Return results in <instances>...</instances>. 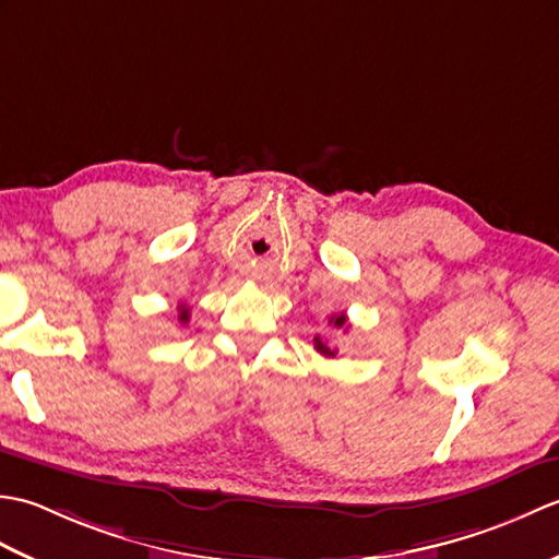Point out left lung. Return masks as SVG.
Here are the masks:
<instances>
[{"mask_svg": "<svg viewBox=\"0 0 559 559\" xmlns=\"http://www.w3.org/2000/svg\"><path fill=\"white\" fill-rule=\"evenodd\" d=\"M329 324H334V326L343 329V326H346V317H343V314H341V317H331ZM314 348H317V353H322L324 358H336V350L331 348V346H326V343H324L322 338H319V336H314Z\"/></svg>", "mask_w": 559, "mask_h": 559, "instance_id": "left-lung-1", "label": "left lung"}]
</instances>
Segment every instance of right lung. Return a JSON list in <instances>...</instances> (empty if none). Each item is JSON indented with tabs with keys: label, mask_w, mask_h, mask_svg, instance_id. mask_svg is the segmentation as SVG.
Listing matches in <instances>:
<instances>
[{
	"label": "right lung",
	"mask_w": 559,
	"mask_h": 559,
	"mask_svg": "<svg viewBox=\"0 0 559 559\" xmlns=\"http://www.w3.org/2000/svg\"><path fill=\"white\" fill-rule=\"evenodd\" d=\"M180 319H182V322H187V319H189V312H187V310H182V312H180Z\"/></svg>",
	"instance_id": "add662e5"
}]
</instances>
